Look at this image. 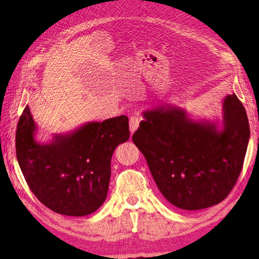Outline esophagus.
Wrapping results in <instances>:
<instances>
[{
    "label": "esophagus",
    "mask_w": 259,
    "mask_h": 259,
    "mask_svg": "<svg viewBox=\"0 0 259 259\" xmlns=\"http://www.w3.org/2000/svg\"><path fill=\"white\" fill-rule=\"evenodd\" d=\"M139 122H140V117H139L138 113L135 114V115H131V117H130V122H129L131 134H134L135 131L138 129Z\"/></svg>",
    "instance_id": "esophagus-1"
}]
</instances>
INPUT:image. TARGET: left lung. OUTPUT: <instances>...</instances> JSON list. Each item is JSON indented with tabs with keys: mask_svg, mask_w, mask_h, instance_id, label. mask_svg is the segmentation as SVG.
<instances>
[{
	"mask_svg": "<svg viewBox=\"0 0 259 259\" xmlns=\"http://www.w3.org/2000/svg\"><path fill=\"white\" fill-rule=\"evenodd\" d=\"M144 118L133 140L170 203L198 210L229 195L250 135L245 108L235 93L224 99L222 129L218 122L192 120L184 109L168 104L147 110Z\"/></svg>",
	"mask_w": 259,
	"mask_h": 259,
	"instance_id": "8db88e82",
	"label": "left lung"
}]
</instances>
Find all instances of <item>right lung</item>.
Wrapping results in <instances>:
<instances>
[{
  "mask_svg": "<svg viewBox=\"0 0 259 259\" xmlns=\"http://www.w3.org/2000/svg\"><path fill=\"white\" fill-rule=\"evenodd\" d=\"M35 135L26 106L16 128V158L37 199L65 216H87L100 208L108 194L113 151L129 139L128 117L84 123L54 136L49 144L36 141Z\"/></svg>",
  "mask_w": 259,
  "mask_h": 259,
  "instance_id": "add662e5",
  "label": "right lung"
}]
</instances>
